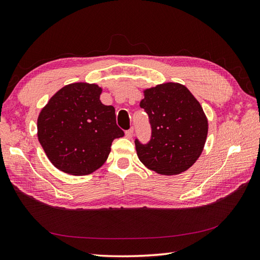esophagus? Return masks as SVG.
Instances as JSON below:
<instances>
[{
	"label": "esophagus",
	"instance_id": "1",
	"mask_svg": "<svg viewBox=\"0 0 260 260\" xmlns=\"http://www.w3.org/2000/svg\"><path fill=\"white\" fill-rule=\"evenodd\" d=\"M133 133H135V130H133V128H131V129L125 131V137H127L128 139H131L133 137Z\"/></svg>",
	"mask_w": 260,
	"mask_h": 260
}]
</instances>
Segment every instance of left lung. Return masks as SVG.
Wrapping results in <instances>:
<instances>
[{"label": "left lung", "instance_id": "8db88e82", "mask_svg": "<svg viewBox=\"0 0 260 260\" xmlns=\"http://www.w3.org/2000/svg\"><path fill=\"white\" fill-rule=\"evenodd\" d=\"M140 107L149 115L152 137L136 140L139 159L160 175H178L199 158L208 136V119L200 103L185 85L168 82L143 90Z\"/></svg>", "mask_w": 260, "mask_h": 260}]
</instances>
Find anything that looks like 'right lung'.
<instances>
[{"instance_id":"1","label":"right lung","mask_w":260,"mask_h":260,"mask_svg":"<svg viewBox=\"0 0 260 260\" xmlns=\"http://www.w3.org/2000/svg\"><path fill=\"white\" fill-rule=\"evenodd\" d=\"M97 84L72 83L59 89L41 109L38 140L59 171L83 176L106 162L115 139L124 136L113 106L104 105Z\"/></svg>"}]
</instances>
